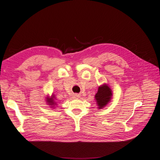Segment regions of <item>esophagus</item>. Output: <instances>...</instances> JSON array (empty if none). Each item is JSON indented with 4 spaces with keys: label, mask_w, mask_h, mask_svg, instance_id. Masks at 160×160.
Listing matches in <instances>:
<instances>
[{
    "label": "esophagus",
    "mask_w": 160,
    "mask_h": 160,
    "mask_svg": "<svg viewBox=\"0 0 160 160\" xmlns=\"http://www.w3.org/2000/svg\"><path fill=\"white\" fill-rule=\"evenodd\" d=\"M79 98H80V95L78 94H75L73 95V96H72V98L73 99H79Z\"/></svg>",
    "instance_id": "obj_1"
}]
</instances>
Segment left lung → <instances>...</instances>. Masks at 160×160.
Masks as SVG:
<instances>
[{"label":"left lung","mask_w":160,"mask_h":160,"mask_svg":"<svg viewBox=\"0 0 160 160\" xmlns=\"http://www.w3.org/2000/svg\"><path fill=\"white\" fill-rule=\"evenodd\" d=\"M113 92L108 84H103L99 87L98 91L95 95L96 104L98 108L101 109L104 108L112 99Z\"/></svg>","instance_id":"left-lung-1"}]
</instances>
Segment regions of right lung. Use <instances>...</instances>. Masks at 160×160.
Instances as JSON below:
<instances>
[{"label":"right lung","instance_id":"1","mask_svg":"<svg viewBox=\"0 0 160 160\" xmlns=\"http://www.w3.org/2000/svg\"><path fill=\"white\" fill-rule=\"evenodd\" d=\"M45 100L47 104H48V105H49V107H51V108H54L55 106L57 105V103L56 101L57 99L54 94H52V95L51 96L47 95Z\"/></svg>","mask_w":160,"mask_h":160}]
</instances>
